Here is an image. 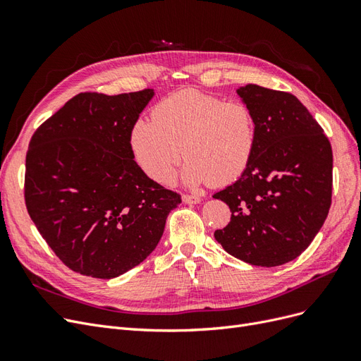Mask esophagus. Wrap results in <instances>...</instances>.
Returning a JSON list of instances; mask_svg holds the SVG:
<instances>
[{
  "mask_svg": "<svg viewBox=\"0 0 361 361\" xmlns=\"http://www.w3.org/2000/svg\"><path fill=\"white\" fill-rule=\"evenodd\" d=\"M182 200H183V203H187V204H197V203L202 202V197H200V195L185 194V195H182Z\"/></svg>",
  "mask_w": 361,
  "mask_h": 361,
  "instance_id": "1",
  "label": "esophagus"
}]
</instances>
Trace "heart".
Instances as JSON below:
<instances>
[{
    "label": "heart",
    "instance_id": "heart-1",
    "mask_svg": "<svg viewBox=\"0 0 361 361\" xmlns=\"http://www.w3.org/2000/svg\"><path fill=\"white\" fill-rule=\"evenodd\" d=\"M135 161L157 182L173 180L183 157L190 187L226 185L247 169L256 143L255 118L243 102H224L197 90H180L161 101L152 120L138 118L129 134Z\"/></svg>",
    "mask_w": 361,
    "mask_h": 361
}]
</instances>
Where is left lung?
Returning <instances> with one entry per match:
<instances>
[{
	"mask_svg": "<svg viewBox=\"0 0 361 361\" xmlns=\"http://www.w3.org/2000/svg\"><path fill=\"white\" fill-rule=\"evenodd\" d=\"M236 94L253 114L256 143L241 178L214 194L232 211L214 236L250 265L279 267L310 245L329 215L333 152L293 94L256 84L238 87Z\"/></svg>",
	"mask_w": 361,
	"mask_h": 361,
	"instance_id": "1",
	"label": "left lung"
}]
</instances>
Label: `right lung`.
Segmentation results:
<instances>
[{
  "label": "right lung",
  "mask_w": 361,
  "mask_h": 361,
  "mask_svg": "<svg viewBox=\"0 0 361 361\" xmlns=\"http://www.w3.org/2000/svg\"><path fill=\"white\" fill-rule=\"evenodd\" d=\"M155 90L80 93L30 141L25 203L64 265L114 279L141 264L164 233L180 195L146 176L129 134Z\"/></svg>",
  "instance_id": "add662e5"
}]
</instances>
